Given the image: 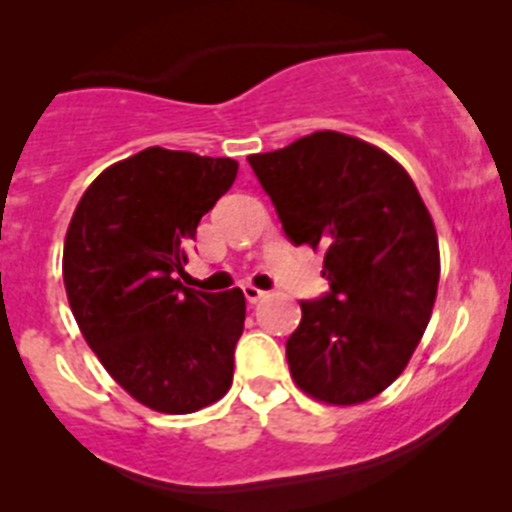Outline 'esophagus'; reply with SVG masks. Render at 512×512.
Instances as JSON below:
<instances>
[{
    "label": "esophagus",
    "instance_id": "1",
    "mask_svg": "<svg viewBox=\"0 0 512 512\" xmlns=\"http://www.w3.org/2000/svg\"><path fill=\"white\" fill-rule=\"evenodd\" d=\"M243 295H246V300L253 305V302H259L261 297H266V292L259 287H253V284H243Z\"/></svg>",
    "mask_w": 512,
    "mask_h": 512
}]
</instances>
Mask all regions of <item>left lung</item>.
Masks as SVG:
<instances>
[{
    "label": "left lung",
    "instance_id": "8db88e82",
    "mask_svg": "<svg viewBox=\"0 0 512 512\" xmlns=\"http://www.w3.org/2000/svg\"><path fill=\"white\" fill-rule=\"evenodd\" d=\"M295 246L323 248L328 292L302 300L287 341L297 387L356 405L390 387L436 302L438 238L408 171L351 135L318 130L248 156Z\"/></svg>",
    "mask_w": 512,
    "mask_h": 512
}]
</instances>
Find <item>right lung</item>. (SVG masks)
<instances>
[{"label":"right lung","mask_w":512,"mask_h":512,"mask_svg":"<svg viewBox=\"0 0 512 512\" xmlns=\"http://www.w3.org/2000/svg\"><path fill=\"white\" fill-rule=\"evenodd\" d=\"M233 158L146 148L89 184L63 243L71 312L122 390L158 413L230 390L246 297L179 282L202 215L233 187Z\"/></svg>","instance_id":"add662e5"}]
</instances>
